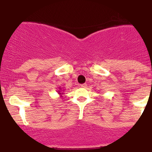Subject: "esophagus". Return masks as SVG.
Masks as SVG:
<instances>
[{
    "instance_id": "34e87169",
    "label": "esophagus",
    "mask_w": 152,
    "mask_h": 152,
    "mask_svg": "<svg viewBox=\"0 0 152 152\" xmlns=\"http://www.w3.org/2000/svg\"><path fill=\"white\" fill-rule=\"evenodd\" d=\"M81 87H82V88H86L87 84L86 83H83V84H81Z\"/></svg>"
}]
</instances>
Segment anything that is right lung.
<instances>
[{
    "instance_id": "add662e5",
    "label": "right lung",
    "mask_w": 152,
    "mask_h": 152,
    "mask_svg": "<svg viewBox=\"0 0 152 152\" xmlns=\"http://www.w3.org/2000/svg\"><path fill=\"white\" fill-rule=\"evenodd\" d=\"M59 91H58V92H59ZM58 94H61V93H58Z\"/></svg>"
}]
</instances>
